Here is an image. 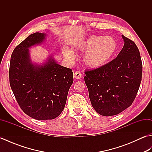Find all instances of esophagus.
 <instances>
[{"label": "esophagus", "mask_w": 152, "mask_h": 152, "mask_svg": "<svg viewBox=\"0 0 152 152\" xmlns=\"http://www.w3.org/2000/svg\"><path fill=\"white\" fill-rule=\"evenodd\" d=\"M74 77L76 79H80L82 78V73L80 71L77 70L74 73Z\"/></svg>", "instance_id": "1"}]
</instances>
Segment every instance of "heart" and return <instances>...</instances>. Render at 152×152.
Masks as SVG:
<instances>
[{
    "instance_id": "heart-1",
    "label": "heart",
    "mask_w": 152,
    "mask_h": 152,
    "mask_svg": "<svg viewBox=\"0 0 152 152\" xmlns=\"http://www.w3.org/2000/svg\"><path fill=\"white\" fill-rule=\"evenodd\" d=\"M118 48L117 42L112 37L91 36L80 45L78 50L89 51L84 57V62L90 68H99L107 63L114 56ZM64 56L67 59H74V55L64 50Z\"/></svg>"
}]
</instances>
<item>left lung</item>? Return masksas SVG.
Listing matches in <instances>:
<instances>
[{"label":"left lung","instance_id":"obj_1","mask_svg":"<svg viewBox=\"0 0 152 152\" xmlns=\"http://www.w3.org/2000/svg\"><path fill=\"white\" fill-rule=\"evenodd\" d=\"M124 46L118 57L95 69L85 71V83L96 112L118 114L132 104L139 89L142 63L136 44L122 35Z\"/></svg>","mask_w":152,"mask_h":152}]
</instances>
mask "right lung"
I'll return each mask as SVG.
<instances>
[{
  "mask_svg": "<svg viewBox=\"0 0 152 152\" xmlns=\"http://www.w3.org/2000/svg\"><path fill=\"white\" fill-rule=\"evenodd\" d=\"M44 38L45 34L35 33L18 45L9 69L10 85L19 106L37 120L52 119L60 115L74 80L72 69L59 65L51 57L41 66L31 62L28 49Z\"/></svg>",
  "mask_w": 152,
  "mask_h": 152,
  "instance_id": "1",
  "label": "right lung"
}]
</instances>
